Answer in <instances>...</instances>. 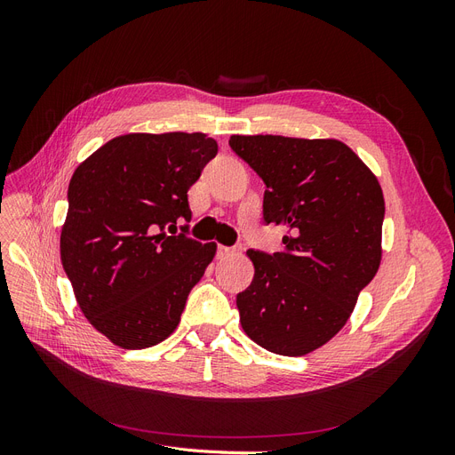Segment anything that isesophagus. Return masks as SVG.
I'll return each instance as SVG.
<instances>
[{"mask_svg":"<svg viewBox=\"0 0 455 455\" xmlns=\"http://www.w3.org/2000/svg\"><path fill=\"white\" fill-rule=\"evenodd\" d=\"M235 254H237V249H231V246H224V244L218 246V258H229Z\"/></svg>","mask_w":455,"mask_h":455,"instance_id":"esophagus-1","label":"esophagus"}]
</instances>
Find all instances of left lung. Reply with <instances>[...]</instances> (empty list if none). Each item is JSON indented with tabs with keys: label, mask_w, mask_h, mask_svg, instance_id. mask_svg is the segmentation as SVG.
Returning a JSON list of instances; mask_svg holds the SVG:
<instances>
[{
	"label": "left lung",
	"mask_w": 455,
	"mask_h": 455,
	"mask_svg": "<svg viewBox=\"0 0 455 455\" xmlns=\"http://www.w3.org/2000/svg\"><path fill=\"white\" fill-rule=\"evenodd\" d=\"M229 146L266 182V222L286 229L281 252H246L254 279L237 294L241 326L271 353L307 355L346 326L379 269L381 186L336 139L233 134Z\"/></svg>",
	"instance_id": "left-lung-1"
}]
</instances>
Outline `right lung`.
Returning a JSON list of instances; mask_svg holds the SVG:
<instances>
[{"mask_svg":"<svg viewBox=\"0 0 455 455\" xmlns=\"http://www.w3.org/2000/svg\"><path fill=\"white\" fill-rule=\"evenodd\" d=\"M216 154L204 132H131L76 169L60 259L81 313L114 346H157L180 323L216 243L169 229L191 218L188 189Z\"/></svg>","mask_w":455,"mask_h":455,"instance_id":"add662e5","label":"right lung"}]
</instances>
